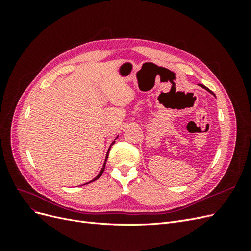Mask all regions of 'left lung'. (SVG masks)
I'll return each instance as SVG.
<instances>
[{
    "label": "left lung",
    "mask_w": 251,
    "mask_h": 251,
    "mask_svg": "<svg viewBox=\"0 0 251 251\" xmlns=\"http://www.w3.org/2000/svg\"><path fill=\"white\" fill-rule=\"evenodd\" d=\"M199 86H200V87H202L203 89H205V90H206V91H208V92H209V93H211V94H212V95H214V96H216V95H215L214 93H212V92H211V91H210V90H209V89H208L207 87H205L204 85H201V83H199Z\"/></svg>",
    "instance_id": "1"
}]
</instances>
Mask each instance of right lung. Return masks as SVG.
I'll return each mask as SVG.
<instances>
[{"label": "right lung", "instance_id": "obj_1", "mask_svg": "<svg viewBox=\"0 0 251 251\" xmlns=\"http://www.w3.org/2000/svg\"><path fill=\"white\" fill-rule=\"evenodd\" d=\"M117 138V137H116ZM114 143H115V140H114L112 143H111V146H110V148H109V150H108V151H107V156H105V159H104V163H103V165H102V169H101V171L100 172V174H98L97 175V176L92 180V181H90L89 182V183H91V182H93V181H95V180H97L98 178H100V176H101V175H102V173H103V171H104V168H105V163H107V160H108V156H109V151H110V149H111V147L113 146V144ZM86 184H88V183H86Z\"/></svg>", "mask_w": 251, "mask_h": 251}]
</instances>
